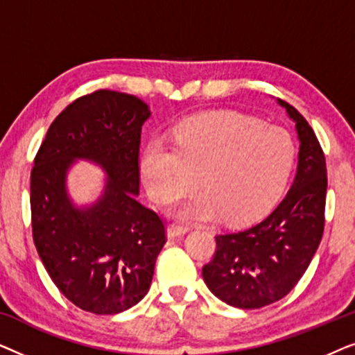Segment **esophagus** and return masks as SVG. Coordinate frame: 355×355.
Wrapping results in <instances>:
<instances>
[{"mask_svg":"<svg viewBox=\"0 0 355 355\" xmlns=\"http://www.w3.org/2000/svg\"><path fill=\"white\" fill-rule=\"evenodd\" d=\"M187 231H189L187 227L179 226V225H169L166 227V234H168L169 239H174V237H181V236L186 234Z\"/></svg>","mask_w":355,"mask_h":355,"instance_id":"obj_1","label":"esophagus"}]
</instances>
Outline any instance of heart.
<instances>
[{
    "instance_id": "obj_1",
    "label": "heart",
    "mask_w": 355,
    "mask_h": 355,
    "mask_svg": "<svg viewBox=\"0 0 355 355\" xmlns=\"http://www.w3.org/2000/svg\"><path fill=\"white\" fill-rule=\"evenodd\" d=\"M294 144L278 125L236 113H205L174 129V147L152 140L140 169L150 197L171 203L192 187L202 192L176 208L184 221L231 223L259 218L288 181Z\"/></svg>"
}]
</instances>
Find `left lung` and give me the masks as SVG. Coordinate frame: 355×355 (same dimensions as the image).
Here are the masks:
<instances>
[{
    "label": "left lung",
    "instance_id": "left-lung-1",
    "mask_svg": "<svg viewBox=\"0 0 355 355\" xmlns=\"http://www.w3.org/2000/svg\"><path fill=\"white\" fill-rule=\"evenodd\" d=\"M295 124V178L278 207L245 231L216 236V252L202 268L208 289L237 309L283 299L309 268L324 227L327 163L317 135L294 106L276 100Z\"/></svg>",
    "mask_w": 355,
    "mask_h": 355
}]
</instances>
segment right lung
Returning <instances> with one entry per match:
<instances>
[{"label": "right lung", "instance_id": "add662e5", "mask_svg": "<svg viewBox=\"0 0 355 355\" xmlns=\"http://www.w3.org/2000/svg\"><path fill=\"white\" fill-rule=\"evenodd\" d=\"M150 106L98 90L72 101L48 129L31 174L32 231L56 288L96 315L124 312L152 284L163 221L139 197V145ZM80 159L107 174L98 199L77 204L67 174Z\"/></svg>", "mask_w": 355, "mask_h": 355}]
</instances>
